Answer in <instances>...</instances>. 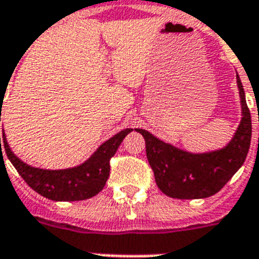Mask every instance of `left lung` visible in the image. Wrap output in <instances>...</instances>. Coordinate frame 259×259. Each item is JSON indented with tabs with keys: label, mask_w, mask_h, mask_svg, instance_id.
Here are the masks:
<instances>
[{
	"label": "left lung",
	"mask_w": 259,
	"mask_h": 259,
	"mask_svg": "<svg viewBox=\"0 0 259 259\" xmlns=\"http://www.w3.org/2000/svg\"><path fill=\"white\" fill-rule=\"evenodd\" d=\"M241 97L242 119L233 140L223 149L208 153H189L165 144L144 129H136L145 138L146 157L156 184L173 199H203L219 192L235 175L249 153L251 141V115L245 91L237 75Z\"/></svg>",
	"instance_id": "1"
}]
</instances>
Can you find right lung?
<instances>
[{"label":"right lung","instance_id":"obj_1","mask_svg":"<svg viewBox=\"0 0 259 259\" xmlns=\"http://www.w3.org/2000/svg\"><path fill=\"white\" fill-rule=\"evenodd\" d=\"M132 130L125 129L117 133L103 142L87 161L68 169H40L25 164L10 150L4 130L0 137V146L1 144L4 145L10 162L33 191L51 200L78 201L95 196L103 189L110 175V160Z\"/></svg>","mask_w":259,"mask_h":259}]
</instances>
